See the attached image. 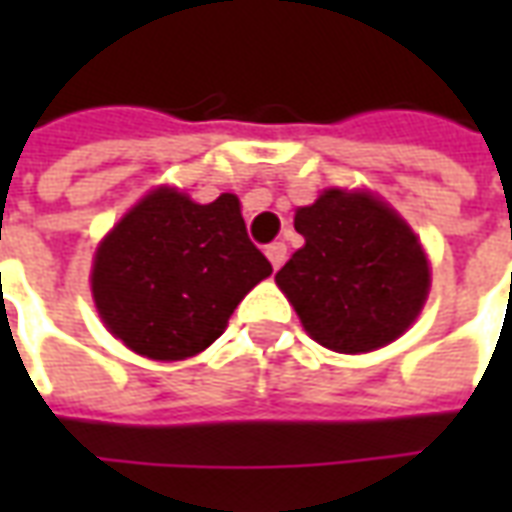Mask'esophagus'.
<instances>
[{
    "mask_svg": "<svg viewBox=\"0 0 512 512\" xmlns=\"http://www.w3.org/2000/svg\"><path fill=\"white\" fill-rule=\"evenodd\" d=\"M266 255H268V260H271L274 271H277V268L285 266V260H288V246L282 244V241H274V244H268Z\"/></svg>",
    "mask_w": 512,
    "mask_h": 512,
    "instance_id": "obj_1",
    "label": "esophagus"
}]
</instances>
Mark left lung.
<instances>
[{
	"label": "left lung",
	"instance_id": "8db88e82",
	"mask_svg": "<svg viewBox=\"0 0 512 512\" xmlns=\"http://www.w3.org/2000/svg\"><path fill=\"white\" fill-rule=\"evenodd\" d=\"M304 246L277 271V285L304 329L340 354L392 343L428 296L425 252L408 224L370 194L329 189L296 211Z\"/></svg>",
	"mask_w": 512,
	"mask_h": 512
}]
</instances>
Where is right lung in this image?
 Here are the masks:
<instances>
[{
  "instance_id": "1",
  "label": "right lung",
  "mask_w": 512,
  "mask_h": 512,
  "mask_svg": "<svg viewBox=\"0 0 512 512\" xmlns=\"http://www.w3.org/2000/svg\"><path fill=\"white\" fill-rule=\"evenodd\" d=\"M271 263L246 235L235 194L208 205L158 189L95 252V307L117 340L150 359H186L224 332Z\"/></svg>"
}]
</instances>
